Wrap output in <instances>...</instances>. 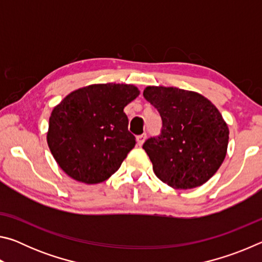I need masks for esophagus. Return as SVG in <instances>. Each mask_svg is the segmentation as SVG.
I'll return each mask as SVG.
<instances>
[{
	"label": "esophagus",
	"instance_id": "34e87169",
	"mask_svg": "<svg viewBox=\"0 0 262 262\" xmlns=\"http://www.w3.org/2000/svg\"><path fill=\"white\" fill-rule=\"evenodd\" d=\"M145 137H147V135H145V134H141V135L137 136V137H136L137 144H139V145H142V144H143V143H144Z\"/></svg>",
	"mask_w": 262,
	"mask_h": 262
}]
</instances>
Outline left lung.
<instances>
[{
	"mask_svg": "<svg viewBox=\"0 0 262 262\" xmlns=\"http://www.w3.org/2000/svg\"><path fill=\"white\" fill-rule=\"evenodd\" d=\"M144 98L161 114V134L143 149L157 178L176 189L207 183L227 155L229 128L216 106L198 92L147 86Z\"/></svg>",
	"mask_w": 262,
	"mask_h": 262,
	"instance_id": "1",
	"label": "left lung"
}]
</instances>
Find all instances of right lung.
I'll return each mask as SVG.
<instances>
[{
  "instance_id": "1",
  "label": "right lung",
  "mask_w": 262,
  "mask_h": 262,
  "mask_svg": "<svg viewBox=\"0 0 262 262\" xmlns=\"http://www.w3.org/2000/svg\"><path fill=\"white\" fill-rule=\"evenodd\" d=\"M139 95L130 84H92L73 91L55 106L47 143L70 178L98 184L119 170L136 143L123 108Z\"/></svg>"
}]
</instances>
